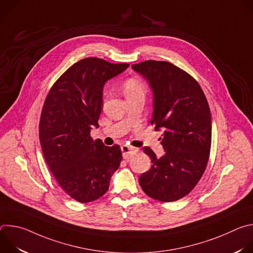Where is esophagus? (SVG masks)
Returning <instances> with one entry per match:
<instances>
[{
  "label": "esophagus",
  "mask_w": 253,
  "mask_h": 253,
  "mask_svg": "<svg viewBox=\"0 0 253 253\" xmlns=\"http://www.w3.org/2000/svg\"><path fill=\"white\" fill-rule=\"evenodd\" d=\"M121 150H122V153H123V158L124 159H129L134 153L138 152L137 149L135 148H132L130 146H127V145H123L121 147Z\"/></svg>",
  "instance_id": "obj_1"
}]
</instances>
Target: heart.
I'll return each mask as SVG.
<instances>
[{
  "label": "heart",
  "instance_id": "1",
  "mask_svg": "<svg viewBox=\"0 0 253 253\" xmlns=\"http://www.w3.org/2000/svg\"><path fill=\"white\" fill-rule=\"evenodd\" d=\"M122 87H123V91H124V94L127 99L132 98L137 95H144V93H145V86H144V84L142 83V81L140 79H138L136 77L127 78L123 82ZM106 97H107V92L104 91V93H103L104 101H105Z\"/></svg>",
  "mask_w": 253,
  "mask_h": 253
}]
</instances>
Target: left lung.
<instances>
[{"instance_id": "1", "label": "left lung", "mask_w": 253, "mask_h": 253, "mask_svg": "<svg viewBox=\"0 0 253 253\" xmlns=\"http://www.w3.org/2000/svg\"><path fill=\"white\" fill-rule=\"evenodd\" d=\"M132 68L148 80L154 95L150 122L156 131L164 130L163 156L144 148L152 166L139 177L140 186L153 199L179 200L197 185L208 163L211 114L207 99L198 82L172 63L148 60Z\"/></svg>"}]
</instances>
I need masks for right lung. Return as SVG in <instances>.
<instances>
[{"mask_svg": "<svg viewBox=\"0 0 253 253\" xmlns=\"http://www.w3.org/2000/svg\"><path fill=\"white\" fill-rule=\"evenodd\" d=\"M128 67L82 59L60 76L44 102L39 124L44 158L61 188L78 202L103 196L122 161L119 145L105 146L90 132L98 127L105 82Z\"/></svg>", "mask_w": 253, "mask_h": 253, "instance_id": "1", "label": "right lung"}]
</instances>
